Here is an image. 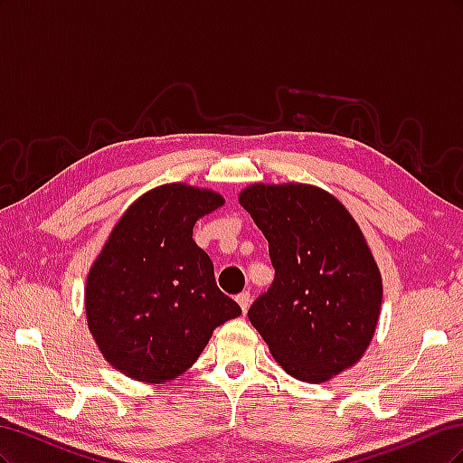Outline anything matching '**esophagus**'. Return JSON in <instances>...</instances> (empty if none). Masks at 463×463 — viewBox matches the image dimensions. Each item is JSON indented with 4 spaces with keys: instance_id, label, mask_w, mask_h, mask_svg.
<instances>
[{
    "instance_id": "obj_1",
    "label": "esophagus",
    "mask_w": 463,
    "mask_h": 463,
    "mask_svg": "<svg viewBox=\"0 0 463 463\" xmlns=\"http://www.w3.org/2000/svg\"><path fill=\"white\" fill-rule=\"evenodd\" d=\"M235 299H237V303H240L241 311H243V313H247L249 305H250V293H249V291H243V293H240V296H237Z\"/></svg>"
}]
</instances>
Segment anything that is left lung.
<instances>
[{"label":"left lung","instance_id":"obj_1","mask_svg":"<svg viewBox=\"0 0 463 463\" xmlns=\"http://www.w3.org/2000/svg\"><path fill=\"white\" fill-rule=\"evenodd\" d=\"M240 204L269 241L274 282L249 320L293 378L325 383L365 354L383 278L357 222L313 185H249Z\"/></svg>","mask_w":463,"mask_h":463}]
</instances>
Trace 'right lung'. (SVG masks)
I'll return each mask as SVG.
<instances>
[{
    "label": "right lung",
    "mask_w": 463,
    "mask_h": 463,
    "mask_svg": "<svg viewBox=\"0 0 463 463\" xmlns=\"http://www.w3.org/2000/svg\"><path fill=\"white\" fill-rule=\"evenodd\" d=\"M222 204L214 191L162 185L111 230L87 278L85 309L92 338L119 373L150 384L172 381L199 359L214 328L241 315L193 241L197 220Z\"/></svg>",
    "instance_id": "right-lung-1"
}]
</instances>
